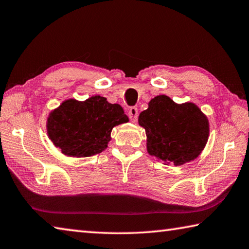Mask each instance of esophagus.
<instances>
[{"instance_id":"obj_1","label":"esophagus","mask_w":249,"mask_h":249,"mask_svg":"<svg viewBox=\"0 0 249 249\" xmlns=\"http://www.w3.org/2000/svg\"><path fill=\"white\" fill-rule=\"evenodd\" d=\"M128 116H129L130 121L136 122L137 121V117H138V109H137V107H129Z\"/></svg>"}]
</instances>
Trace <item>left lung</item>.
<instances>
[{
    "mask_svg": "<svg viewBox=\"0 0 249 249\" xmlns=\"http://www.w3.org/2000/svg\"><path fill=\"white\" fill-rule=\"evenodd\" d=\"M138 124L146 132L147 152L164 164L179 166L195 160L209 138V120L199 107L176 103L165 94L149 101Z\"/></svg>",
    "mask_w": 249,
    "mask_h": 249,
    "instance_id": "left-lung-1",
    "label": "left lung"
}]
</instances>
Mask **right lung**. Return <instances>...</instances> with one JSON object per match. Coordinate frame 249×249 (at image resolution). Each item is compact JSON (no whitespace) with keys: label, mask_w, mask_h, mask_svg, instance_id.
<instances>
[{"label":"right lung","mask_w":249,"mask_h":249,"mask_svg":"<svg viewBox=\"0 0 249 249\" xmlns=\"http://www.w3.org/2000/svg\"><path fill=\"white\" fill-rule=\"evenodd\" d=\"M128 121L120 105L91 96L84 101L74 98L63 101L49 113L46 127L49 139L63 155L85 158L106 150L112 129Z\"/></svg>","instance_id":"right-lung-1"}]
</instances>
